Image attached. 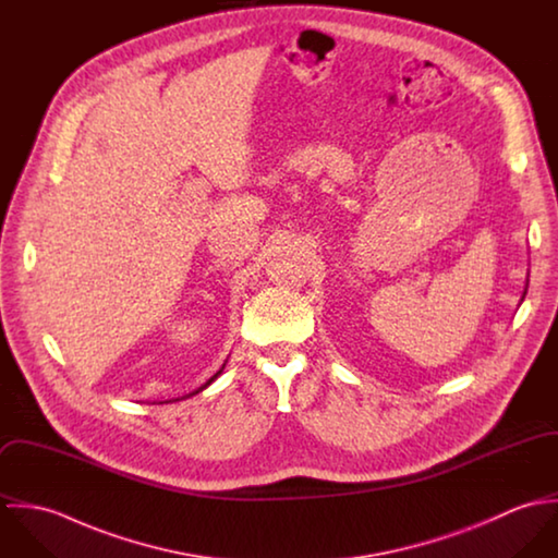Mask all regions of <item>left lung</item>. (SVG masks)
<instances>
[{
    "mask_svg": "<svg viewBox=\"0 0 558 558\" xmlns=\"http://www.w3.org/2000/svg\"><path fill=\"white\" fill-rule=\"evenodd\" d=\"M524 294H526V292H524Z\"/></svg>",
    "mask_w": 558,
    "mask_h": 558,
    "instance_id": "left-lung-1",
    "label": "left lung"
}]
</instances>
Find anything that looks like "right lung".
Wrapping results in <instances>:
<instances>
[{
    "label": "right lung",
    "mask_w": 558,
    "mask_h": 558,
    "mask_svg": "<svg viewBox=\"0 0 558 558\" xmlns=\"http://www.w3.org/2000/svg\"><path fill=\"white\" fill-rule=\"evenodd\" d=\"M223 367H226V365H223ZM221 372H223V369H221ZM221 372H217V374H215V376H213V378H210V380H208V383H206L202 389H206V387H208V385H210V383H213V380H215V378H217ZM202 389H199V391H202ZM199 391H195V393H199Z\"/></svg>",
    "instance_id": "add662e5"
}]
</instances>
